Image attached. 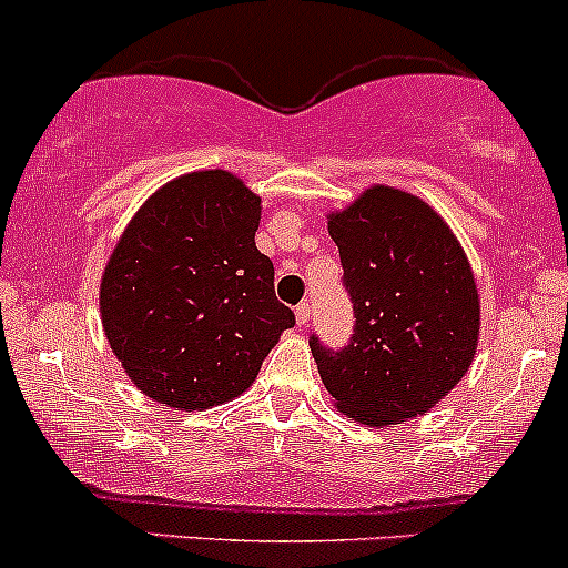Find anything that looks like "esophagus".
<instances>
[{
	"label": "esophagus",
	"instance_id": "1",
	"mask_svg": "<svg viewBox=\"0 0 568 568\" xmlns=\"http://www.w3.org/2000/svg\"><path fill=\"white\" fill-rule=\"evenodd\" d=\"M294 313H296V324L305 326L307 321H311V302H300Z\"/></svg>",
	"mask_w": 568,
	"mask_h": 568
}]
</instances>
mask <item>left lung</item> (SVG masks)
<instances>
[{"instance_id": "8db88e82", "label": "left lung", "mask_w": 568, "mask_h": 568, "mask_svg": "<svg viewBox=\"0 0 568 568\" xmlns=\"http://www.w3.org/2000/svg\"><path fill=\"white\" fill-rule=\"evenodd\" d=\"M329 236L357 321L337 352L311 337L321 382L365 426L423 415L459 385L478 348V288L459 239L432 205L393 186H371L329 214Z\"/></svg>"}]
</instances>
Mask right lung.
Returning <instances> with one entry per match:
<instances>
[{
  "mask_svg": "<svg viewBox=\"0 0 568 568\" xmlns=\"http://www.w3.org/2000/svg\"><path fill=\"white\" fill-rule=\"evenodd\" d=\"M261 197L203 170L145 200L101 277V324L129 379L159 404L209 409L242 395L285 329L274 266L255 247Z\"/></svg>",
  "mask_w": 568,
  "mask_h": 568,
  "instance_id": "1",
  "label": "right lung"
}]
</instances>
